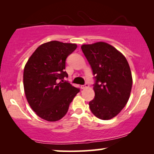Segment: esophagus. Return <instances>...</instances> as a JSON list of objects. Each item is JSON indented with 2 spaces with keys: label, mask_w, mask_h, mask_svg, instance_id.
<instances>
[{
  "label": "esophagus",
  "mask_w": 154,
  "mask_h": 154,
  "mask_svg": "<svg viewBox=\"0 0 154 154\" xmlns=\"http://www.w3.org/2000/svg\"><path fill=\"white\" fill-rule=\"evenodd\" d=\"M88 87H89V84H88V83H85V85H81V88H82V89H85V88H87Z\"/></svg>",
  "instance_id": "esophagus-1"
}]
</instances>
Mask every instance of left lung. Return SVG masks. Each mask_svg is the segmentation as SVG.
Instances as JSON below:
<instances>
[{"instance_id": "left-lung-1", "label": "left lung", "mask_w": 154, "mask_h": 154, "mask_svg": "<svg viewBox=\"0 0 154 154\" xmlns=\"http://www.w3.org/2000/svg\"><path fill=\"white\" fill-rule=\"evenodd\" d=\"M82 51L95 76V98L90 109L97 118L112 119L128 103L132 85V74L126 58L104 42L82 45Z\"/></svg>"}]
</instances>
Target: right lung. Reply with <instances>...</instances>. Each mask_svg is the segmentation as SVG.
<instances>
[{
	"label": "right lung",
	"instance_id": "right-lung-1",
	"mask_svg": "<svg viewBox=\"0 0 154 154\" xmlns=\"http://www.w3.org/2000/svg\"><path fill=\"white\" fill-rule=\"evenodd\" d=\"M77 45L51 41L42 44L28 59L23 82L26 100L38 116L48 122L63 117L79 88L63 80L66 59Z\"/></svg>",
	"mask_w": 154,
	"mask_h": 154
}]
</instances>
